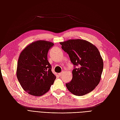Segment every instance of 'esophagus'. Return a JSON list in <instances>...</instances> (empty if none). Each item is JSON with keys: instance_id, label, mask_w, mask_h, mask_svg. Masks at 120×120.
I'll return each instance as SVG.
<instances>
[{"instance_id": "1", "label": "esophagus", "mask_w": 120, "mask_h": 120, "mask_svg": "<svg viewBox=\"0 0 120 120\" xmlns=\"http://www.w3.org/2000/svg\"><path fill=\"white\" fill-rule=\"evenodd\" d=\"M63 74H64V72H63V71H62V72H60V73H59V74H58V75H59V76H61V75H62Z\"/></svg>"}]
</instances>
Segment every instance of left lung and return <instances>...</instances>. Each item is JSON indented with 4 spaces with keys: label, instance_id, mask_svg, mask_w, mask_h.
I'll return each mask as SVG.
<instances>
[{
    "label": "left lung",
    "instance_id": "1",
    "mask_svg": "<svg viewBox=\"0 0 120 120\" xmlns=\"http://www.w3.org/2000/svg\"><path fill=\"white\" fill-rule=\"evenodd\" d=\"M60 43L75 66L71 81L66 84L67 89L78 96L92 92L99 83L103 70V60L99 50L83 39H69Z\"/></svg>",
    "mask_w": 120,
    "mask_h": 120
}]
</instances>
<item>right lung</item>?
I'll list each match as a JSON object with an SVG mask.
<instances>
[{
    "mask_svg": "<svg viewBox=\"0 0 120 120\" xmlns=\"http://www.w3.org/2000/svg\"><path fill=\"white\" fill-rule=\"evenodd\" d=\"M53 45L52 42L39 40L28 45L20 54L16 76L22 89L31 95H44L56 79L48 60L49 50Z\"/></svg>",
    "mask_w": 120,
    "mask_h": 120,
    "instance_id": "1",
    "label": "right lung"
}]
</instances>
